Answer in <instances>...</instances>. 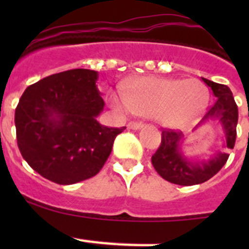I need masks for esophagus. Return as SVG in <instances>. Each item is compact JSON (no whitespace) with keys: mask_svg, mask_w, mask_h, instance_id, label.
I'll list each match as a JSON object with an SVG mask.
<instances>
[{"mask_svg":"<svg viewBox=\"0 0 249 249\" xmlns=\"http://www.w3.org/2000/svg\"><path fill=\"white\" fill-rule=\"evenodd\" d=\"M127 127H128L129 129H136V131H137V129H141L142 127H143V123L142 122H129L128 126Z\"/></svg>","mask_w":249,"mask_h":249,"instance_id":"esophagus-1","label":"esophagus"}]
</instances>
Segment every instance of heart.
<instances>
[{
	"mask_svg": "<svg viewBox=\"0 0 249 249\" xmlns=\"http://www.w3.org/2000/svg\"><path fill=\"white\" fill-rule=\"evenodd\" d=\"M208 100L210 92L197 78L140 77L127 83L126 92L109 93V103L118 112L152 116L173 127L197 120Z\"/></svg>",
	"mask_w": 249,
	"mask_h": 249,
	"instance_id": "b5f03b06",
	"label": "heart"
}]
</instances>
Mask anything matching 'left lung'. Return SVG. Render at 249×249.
<instances>
[{
    "label": "left lung",
    "mask_w": 249,
    "mask_h": 249,
    "mask_svg": "<svg viewBox=\"0 0 249 249\" xmlns=\"http://www.w3.org/2000/svg\"><path fill=\"white\" fill-rule=\"evenodd\" d=\"M202 81L212 89L215 101L196 129L211 121L218 122L223 129L222 147L226 151L214 152L207 160H192L183 153V144L187 140L183 133L164 129L160 148L152 156V164L160 177L179 186L199 184L212 178L227 162L230 156L227 151L232 149L236 142L238 108L230 87L203 77Z\"/></svg>",
    "instance_id": "left-lung-1"
}]
</instances>
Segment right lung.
<instances>
[{"mask_svg":"<svg viewBox=\"0 0 249 249\" xmlns=\"http://www.w3.org/2000/svg\"><path fill=\"white\" fill-rule=\"evenodd\" d=\"M98 72L86 68L51 74L28 86L15 112L17 144L37 173L58 184L97 175L126 127L98 123L105 101Z\"/></svg>","mask_w":249,"mask_h":249,"instance_id":"right-lung-1","label":"right lung"}]
</instances>
